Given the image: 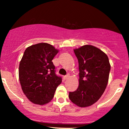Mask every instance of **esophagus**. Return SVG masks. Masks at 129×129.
Instances as JSON below:
<instances>
[{
	"instance_id": "esophagus-1",
	"label": "esophagus",
	"mask_w": 129,
	"mask_h": 129,
	"mask_svg": "<svg viewBox=\"0 0 129 129\" xmlns=\"http://www.w3.org/2000/svg\"><path fill=\"white\" fill-rule=\"evenodd\" d=\"M69 77H70V75H69V74H68V75H66V76H63V79H68V78H69Z\"/></svg>"
}]
</instances>
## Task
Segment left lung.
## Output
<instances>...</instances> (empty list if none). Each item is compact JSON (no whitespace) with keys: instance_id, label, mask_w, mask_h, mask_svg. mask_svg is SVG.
Instances as JSON below:
<instances>
[{"instance_id":"1","label":"left lung","mask_w":129,"mask_h":129,"mask_svg":"<svg viewBox=\"0 0 129 129\" xmlns=\"http://www.w3.org/2000/svg\"><path fill=\"white\" fill-rule=\"evenodd\" d=\"M74 52L79 63V86L69 93V97L80 107H88L99 100L107 87L110 70L109 57L91 45L74 49Z\"/></svg>"}]
</instances>
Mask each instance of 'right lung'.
<instances>
[{
    "instance_id": "add662e5",
    "label": "right lung",
    "mask_w": 129,
    "mask_h": 129,
    "mask_svg": "<svg viewBox=\"0 0 129 129\" xmlns=\"http://www.w3.org/2000/svg\"><path fill=\"white\" fill-rule=\"evenodd\" d=\"M58 51L49 44L39 43L26 48L23 53L19 63V81L25 95L35 104L51 101L61 83L52 62Z\"/></svg>"
}]
</instances>
